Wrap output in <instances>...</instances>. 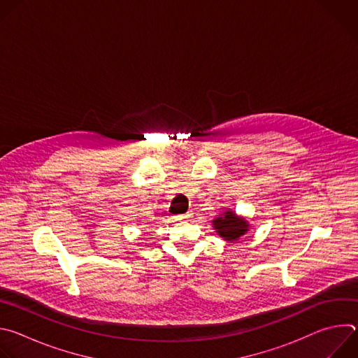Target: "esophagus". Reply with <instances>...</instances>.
Returning a JSON list of instances; mask_svg holds the SVG:
<instances>
[{"label": "esophagus", "mask_w": 358, "mask_h": 358, "mask_svg": "<svg viewBox=\"0 0 358 358\" xmlns=\"http://www.w3.org/2000/svg\"><path fill=\"white\" fill-rule=\"evenodd\" d=\"M191 215H192V214L187 213V214H181V215H177L176 218H177V221H182V220H188Z\"/></svg>", "instance_id": "34e87169"}]
</instances>
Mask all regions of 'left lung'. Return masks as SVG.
Wrapping results in <instances>:
<instances>
[{"label":"left lung","mask_w":358,"mask_h":358,"mask_svg":"<svg viewBox=\"0 0 358 358\" xmlns=\"http://www.w3.org/2000/svg\"><path fill=\"white\" fill-rule=\"evenodd\" d=\"M213 222L218 235L225 241H236L248 231V222L232 211H225L224 217H218Z\"/></svg>","instance_id":"8db88e82"}]
</instances>
